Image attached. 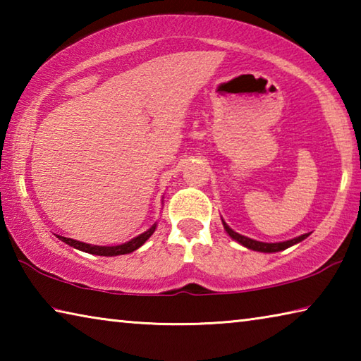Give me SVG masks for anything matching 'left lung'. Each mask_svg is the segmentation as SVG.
<instances>
[{
	"instance_id": "obj_1",
	"label": "left lung",
	"mask_w": 361,
	"mask_h": 361,
	"mask_svg": "<svg viewBox=\"0 0 361 361\" xmlns=\"http://www.w3.org/2000/svg\"><path fill=\"white\" fill-rule=\"evenodd\" d=\"M223 226H224L226 232H228V234H229L231 239H234L235 242H239L240 245H243V247H247V248H250V250H255V252H261V253H276V252H282V250H286V248L291 247V245H296V243L302 242L304 239H307V237L310 235V232H309V234H302V235H299V237H295V239H291V240L276 242V243H266V242L253 240V239H250V237H245V235H240L239 232L232 231V229L229 228V226L226 224L224 221H223Z\"/></svg>"
}]
</instances>
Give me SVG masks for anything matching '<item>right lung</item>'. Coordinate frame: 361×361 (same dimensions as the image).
I'll use <instances>...</instances> for the list:
<instances>
[{"mask_svg": "<svg viewBox=\"0 0 361 361\" xmlns=\"http://www.w3.org/2000/svg\"><path fill=\"white\" fill-rule=\"evenodd\" d=\"M156 223L151 226L148 231H145L143 234H140L137 237H133L132 240L122 243V245H114V247H100V245H90V243H84V242H79L75 239H68V237H62V235H57L60 240L68 243L70 247L76 248V250H81V252L85 253H90V255H99V256H118V255H127V253H132L135 252L137 248H140L143 245V243L149 239L152 235V232L156 231Z\"/></svg>", "mask_w": 361, "mask_h": 361, "instance_id": "right-lung-1", "label": "right lung"}]
</instances>
